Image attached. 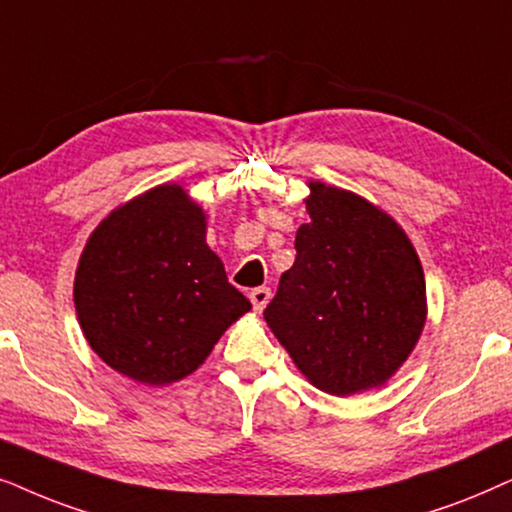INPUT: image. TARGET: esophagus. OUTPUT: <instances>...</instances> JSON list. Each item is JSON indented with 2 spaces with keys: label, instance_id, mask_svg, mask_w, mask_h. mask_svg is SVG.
I'll use <instances>...</instances> for the list:
<instances>
[{
  "label": "esophagus",
  "instance_id": "1",
  "mask_svg": "<svg viewBox=\"0 0 512 512\" xmlns=\"http://www.w3.org/2000/svg\"><path fill=\"white\" fill-rule=\"evenodd\" d=\"M269 299H271V290L264 288V285L250 292V302L255 306V311H264V306L269 304Z\"/></svg>",
  "mask_w": 512,
  "mask_h": 512
}]
</instances>
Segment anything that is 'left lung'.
Listing matches in <instances>:
<instances>
[{"instance_id": "left-lung-1", "label": "left lung", "mask_w": 512, "mask_h": 512, "mask_svg": "<svg viewBox=\"0 0 512 512\" xmlns=\"http://www.w3.org/2000/svg\"><path fill=\"white\" fill-rule=\"evenodd\" d=\"M311 220L264 320L297 370L330 395L384 386L426 325V281L410 236L386 210L309 182Z\"/></svg>"}]
</instances>
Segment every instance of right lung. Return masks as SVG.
I'll return each mask as SVG.
<instances>
[{
    "mask_svg": "<svg viewBox=\"0 0 512 512\" xmlns=\"http://www.w3.org/2000/svg\"><path fill=\"white\" fill-rule=\"evenodd\" d=\"M74 309L102 363L168 386L199 370L250 302L208 248L206 210L168 182L93 229L74 274Z\"/></svg>",
    "mask_w": 512,
    "mask_h": 512,
    "instance_id": "obj_1",
    "label": "right lung"
}]
</instances>
